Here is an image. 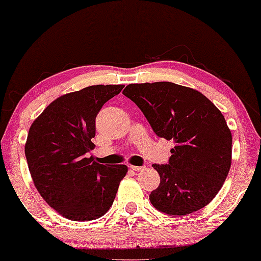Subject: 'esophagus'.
I'll return each instance as SVG.
<instances>
[{"mask_svg":"<svg viewBox=\"0 0 261 261\" xmlns=\"http://www.w3.org/2000/svg\"><path fill=\"white\" fill-rule=\"evenodd\" d=\"M130 169L135 170V172H141V170H145V167H137V166H130Z\"/></svg>","mask_w":261,"mask_h":261,"instance_id":"obj_1","label":"esophagus"}]
</instances>
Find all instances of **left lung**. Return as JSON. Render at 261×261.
Here are the masks:
<instances>
[{
    "mask_svg": "<svg viewBox=\"0 0 261 261\" xmlns=\"http://www.w3.org/2000/svg\"><path fill=\"white\" fill-rule=\"evenodd\" d=\"M155 135L173 140L168 164H153L160 187L149 195L164 214L184 216L205 207L222 188L232 163V134L202 93L172 82L131 83L122 91Z\"/></svg>",
    "mask_w": 261,
    "mask_h": 261,
    "instance_id": "8db88e82",
    "label": "left lung"
}]
</instances>
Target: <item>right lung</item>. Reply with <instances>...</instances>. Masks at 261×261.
Masks as SVG:
<instances>
[{
  "mask_svg": "<svg viewBox=\"0 0 261 261\" xmlns=\"http://www.w3.org/2000/svg\"><path fill=\"white\" fill-rule=\"evenodd\" d=\"M124 85L89 86L61 95L33 121L24 146L35 188L50 207L72 221L103 216L113 205L125 164L103 166L95 147V118Z\"/></svg>",
  "mask_w": 261,
  "mask_h": 261,
  "instance_id": "obj_1",
  "label": "right lung"
}]
</instances>
